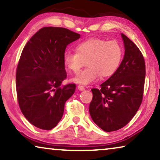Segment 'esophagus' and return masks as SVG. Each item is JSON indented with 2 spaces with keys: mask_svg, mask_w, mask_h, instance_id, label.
I'll return each mask as SVG.
<instances>
[{
  "mask_svg": "<svg viewBox=\"0 0 160 160\" xmlns=\"http://www.w3.org/2000/svg\"><path fill=\"white\" fill-rule=\"evenodd\" d=\"M78 89H79L80 91H83V90H84V89H85V87L84 86H82V85H78Z\"/></svg>",
  "mask_w": 160,
  "mask_h": 160,
  "instance_id": "esophagus-1",
  "label": "esophagus"
}]
</instances>
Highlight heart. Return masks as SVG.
<instances>
[{
  "label": "heart",
  "mask_w": 160,
  "mask_h": 160,
  "mask_svg": "<svg viewBox=\"0 0 160 160\" xmlns=\"http://www.w3.org/2000/svg\"><path fill=\"white\" fill-rule=\"evenodd\" d=\"M76 52L65 51L63 64L72 73H76L85 64L88 65L72 81L78 84H89L100 76L108 78L113 76L121 65L123 48L117 41L92 38L78 43Z\"/></svg>",
  "instance_id": "b5f03b06"
}]
</instances>
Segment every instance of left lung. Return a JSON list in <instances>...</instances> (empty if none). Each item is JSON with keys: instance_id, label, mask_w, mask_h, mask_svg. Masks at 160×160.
I'll list each match as a JSON object with an SVG mask.
<instances>
[{"instance_id": "left-lung-1", "label": "left lung", "mask_w": 160, "mask_h": 160, "mask_svg": "<svg viewBox=\"0 0 160 160\" xmlns=\"http://www.w3.org/2000/svg\"><path fill=\"white\" fill-rule=\"evenodd\" d=\"M124 56L117 71L92 89L89 113L94 122L106 132L119 130L128 124L138 110L143 96L145 60L138 47L122 33Z\"/></svg>"}]
</instances>
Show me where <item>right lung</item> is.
I'll list each match as a JSON object with an SVG mask.
<instances>
[{
	"instance_id": "obj_1",
	"label": "right lung",
	"mask_w": 160,
	"mask_h": 160,
	"mask_svg": "<svg viewBox=\"0 0 160 160\" xmlns=\"http://www.w3.org/2000/svg\"><path fill=\"white\" fill-rule=\"evenodd\" d=\"M80 35L67 28L44 27L28 41L16 71L17 100L25 117L36 128L49 130L62 119L75 84L61 86L67 77L63 54Z\"/></svg>"
}]
</instances>
